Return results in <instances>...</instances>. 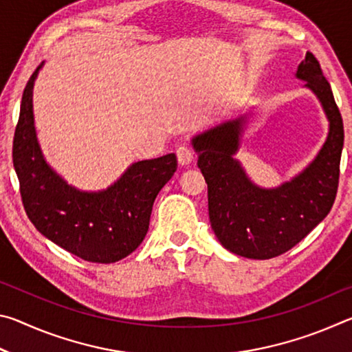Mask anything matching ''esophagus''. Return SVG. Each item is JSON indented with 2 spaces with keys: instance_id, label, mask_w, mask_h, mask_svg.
<instances>
[{
  "instance_id": "1",
  "label": "esophagus",
  "mask_w": 352,
  "mask_h": 352,
  "mask_svg": "<svg viewBox=\"0 0 352 352\" xmlns=\"http://www.w3.org/2000/svg\"><path fill=\"white\" fill-rule=\"evenodd\" d=\"M177 160L178 164L188 166L194 160V153L188 146H180L177 148Z\"/></svg>"
}]
</instances>
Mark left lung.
<instances>
[{
	"label": "left lung",
	"mask_w": 352,
	"mask_h": 352,
	"mask_svg": "<svg viewBox=\"0 0 352 352\" xmlns=\"http://www.w3.org/2000/svg\"><path fill=\"white\" fill-rule=\"evenodd\" d=\"M295 77L305 80V88L318 99L329 130L315 158L289 182L262 188L234 157L252 111L190 140L208 183L214 234L228 252L248 259H270L289 252L329 214L336 200L344 138L342 115L312 52H306Z\"/></svg>",
	"instance_id": "8db88e82"
}]
</instances>
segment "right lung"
<instances>
[{"label":"right lung","instance_id":"add662e5","mask_svg":"<svg viewBox=\"0 0 352 352\" xmlns=\"http://www.w3.org/2000/svg\"><path fill=\"white\" fill-rule=\"evenodd\" d=\"M34 71L21 98L15 129L14 168L26 214L46 239L77 258L111 264L144 241L153 201L177 170L175 153L135 162L109 188L82 190L51 168L34 124Z\"/></svg>","mask_w":352,"mask_h":352}]
</instances>
